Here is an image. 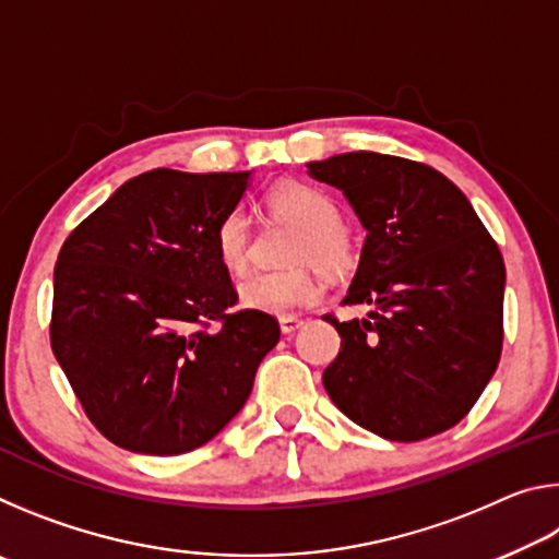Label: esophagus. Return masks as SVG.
I'll return each instance as SVG.
<instances>
[{
    "label": "esophagus",
    "mask_w": 559,
    "mask_h": 559,
    "mask_svg": "<svg viewBox=\"0 0 559 559\" xmlns=\"http://www.w3.org/2000/svg\"><path fill=\"white\" fill-rule=\"evenodd\" d=\"M278 323H281L283 333L290 335V333H296V330H300L302 325H306V320L298 318V316H281Z\"/></svg>",
    "instance_id": "esophagus-1"
}]
</instances>
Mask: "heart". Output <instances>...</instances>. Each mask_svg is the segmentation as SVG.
I'll list each match as a JSON object with an SVG mask.
<instances>
[{"label": "heart", "mask_w": 559, "mask_h": 559, "mask_svg": "<svg viewBox=\"0 0 559 559\" xmlns=\"http://www.w3.org/2000/svg\"><path fill=\"white\" fill-rule=\"evenodd\" d=\"M269 210L296 224L300 236L293 246V263H310L323 273H340L353 261L349 239L343 231V212L323 189L302 182H281L269 189ZM251 219L243 206H231L216 222L214 253L229 273H241L249 261ZM320 296L318 283L308 271L251 273L239 283L241 306L259 313L286 316L316 302Z\"/></svg>", "instance_id": "1"}]
</instances>
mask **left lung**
<instances>
[{
  "label": "left lung",
  "instance_id": "8db88e82",
  "mask_svg": "<svg viewBox=\"0 0 559 559\" xmlns=\"http://www.w3.org/2000/svg\"><path fill=\"white\" fill-rule=\"evenodd\" d=\"M345 194L367 239L340 323V353L323 372L330 400L390 441L451 429L493 377L503 347L506 266L466 194L437 169L380 153L308 163Z\"/></svg>",
  "mask_w": 559,
  "mask_h": 559
}]
</instances>
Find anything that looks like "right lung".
Wrapping results in <instances>:
<instances>
[{
	"instance_id": "1",
	"label": "right lung",
	"mask_w": 559,
	"mask_h": 559,
	"mask_svg": "<svg viewBox=\"0 0 559 559\" xmlns=\"http://www.w3.org/2000/svg\"><path fill=\"white\" fill-rule=\"evenodd\" d=\"M251 173L150 169L128 179L63 241L53 269L51 349L116 447L177 456L241 412L281 337L239 296L214 229ZM210 319L221 328L206 331Z\"/></svg>"
}]
</instances>
